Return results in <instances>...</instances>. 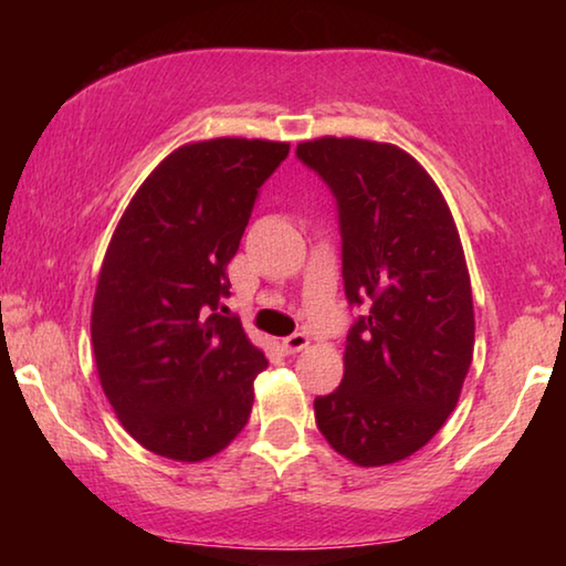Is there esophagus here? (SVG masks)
<instances>
[{
	"instance_id": "1",
	"label": "esophagus",
	"mask_w": 566,
	"mask_h": 566,
	"mask_svg": "<svg viewBox=\"0 0 566 566\" xmlns=\"http://www.w3.org/2000/svg\"><path fill=\"white\" fill-rule=\"evenodd\" d=\"M282 347H284L286 354H296V352H302V349L310 347V337H306L304 332H296V334H292V337H286L282 342Z\"/></svg>"
}]
</instances>
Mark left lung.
Instances as JSON below:
<instances>
[{
  "mask_svg": "<svg viewBox=\"0 0 566 566\" xmlns=\"http://www.w3.org/2000/svg\"><path fill=\"white\" fill-rule=\"evenodd\" d=\"M296 157L337 197L344 292L367 306L347 334L342 385L314 399V417L352 464H395L442 429L472 364L462 239L434 179L397 145L319 137Z\"/></svg>",
  "mask_w": 566,
  "mask_h": 566,
  "instance_id": "left-lung-1",
  "label": "left lung"
}]
</instances>
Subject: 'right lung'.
<instances>
[{
	"label": "right lung",
	"instance_id": "1",
	"mask_svg": "<svg viewBox=\"0 0 566 566\" xmlns=\"http://www.w3.org/2000/svg\"><path fill=\"white\" fill-rule=\"evenodd\" d=\"M286 155L270 139L181 145L114 229L92 304L94 361L122 427L159 457L202 462L247 424L266 357L219 306L256 191Z\"/></svg>",
	"mask_w": 566,
	"mask_h": 566
}]
</instances>
